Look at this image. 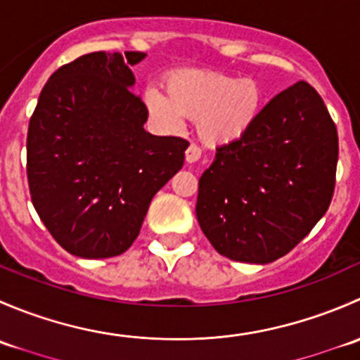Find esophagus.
Masks as SVG:
<instances>
[{
    "instance_id": "obj_1",
    "label": "esophagus",
    "mask_w": 360,
    "mask_h": 360,
    "mask_svg": "<svg viewBox=\"0 0 360 360\" xmlns=\"http://www.w3.org/2000/svg\"><path fill=\"white\" fill-rule=\"evenodd\" d=\"M200 157H202L200 146H198V144H195V143H191L190 146H188V150H186V162L188 163H195V162H198V160H200Z\"/></svg>"
}]
</instances>
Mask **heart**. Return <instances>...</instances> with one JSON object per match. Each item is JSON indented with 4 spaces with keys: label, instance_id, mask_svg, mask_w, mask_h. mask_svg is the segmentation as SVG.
<instances>
[{
    "label": "heart",
    "instance_id": "1",
    "mask_svg": "<svg viewBox=\"0 0 360 360\" xmlns=\"http://www.w3.org/2000/svg\"><path fill=\"white\" fill-rule=\"evenodd\" d=\"M167 92L151 86L144 96L150 118L163 130H177L186 118H198L207 143H230L249 132L263 106L256 79L223 72L184 71L169 79Z\"/></svg>",
    "mask_w": 360,
    "mask_h": 360
}]
</instances>
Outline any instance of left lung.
<instances>
[{
	"label": "left lung",
	"mask_w": 360,
	"mask_h": 360,
	"mask_svg": "<svg viewBox=\"0 0 360 360\" xmlns=\"http://www.w3.org/2000/svg\"><path fill=\"white\" fill-rule=\"evenodd\" d=\"M336 125L317 90L297 82L257 115L240 139L216 148L198 181L197 219L223 256L266 264L285 256L329 209Z\"/></svg>",
	"instance_id": "left-lung-1"
}]
</instances>
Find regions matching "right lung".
<instances>
[{
	"mask_svg": "<svg viewBox=\"0 0 360 360\" xmlns=\"http://www.w3.org/2000/svg\"><path fill=\"white\" fill-rule=\"evenodd\" d=\"M143 52H92L64 64L39 94L27 129L32 205L57 244L86 259L120 256L155 193L183 167L188 141L144 130L130 90Z\"/></svg>",
	"mask_w": 360,
	"mask_h": 360,
	"instance_id": "obj_1",
	"label": "right lung"
}]
</instances>
